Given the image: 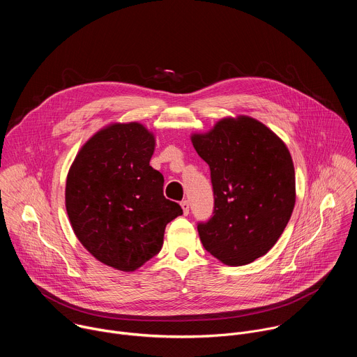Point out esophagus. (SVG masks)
Returning <instances> with one entry per match:
<instances>
[{"instance_id": "1", "label": "esophagus", "mask_w": 357, "mask_h": 357, "mask_svg": "<svg viewBox=\"0 0 357 357\" xmlns=\"http://www.w3.org/2000/svg\"><path fill=\"white\" fill-rule=\"evenodd\" d=\"M181 206H182L183 215H189V202L188 200H182L181 202Z\"/></svg>"}]
</instances>
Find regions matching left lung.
<instances>
[{
    "mask_svg": "<svg viewBox=\"0 0 357 357\" xmlns=\"http://www.w3.org/2000/svg\"><path fill=\"white\" fill-rule=\"evenodd\" d=\"M192 144L211 168L215 206L197 223L200 241L227 266L252 263L277 243L295 205V171L285 144L263 123L223 119Z\"/></svg>",
    "mask_w": 357,
    "mask_h": 357,
    "instance_id": "1",
    "label": "left lung"
}]
</instances>
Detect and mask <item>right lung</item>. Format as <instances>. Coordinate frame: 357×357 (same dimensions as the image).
<instances>
[{
  "label": "right lung",
  "mask_w": 357,
  "mask_h": 357,
  "mask_svg": "<svg viewBox=\"0 0 357 357\" xmlns=\"http://www.w3.org/2000/svg\"><path fill=\"white\" fill-rule=\"evenodd\" d=\"M155 139L142 124H113L79 151L66 179V211L79 241L106 266L134 271L160 252L182 215L149 165Z\"/></svg>",
  "instance_id": "obj_1"
}]
</instances>
